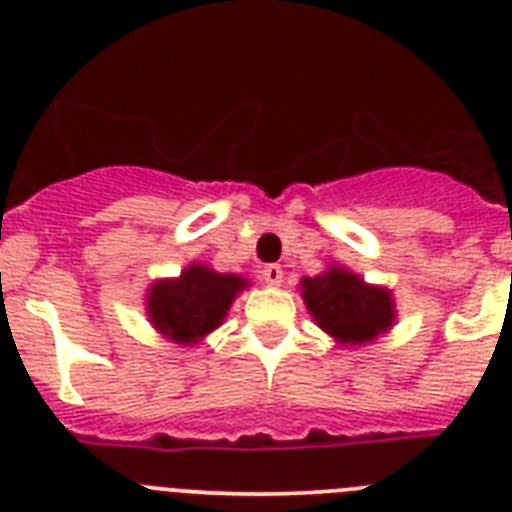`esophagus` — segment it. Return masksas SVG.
I'll list each match as a JSON object with an SVG mask.
<instances>
[{
  "instance_id": "obj_1",
  "label": "esophagus",
  "mask_w": 512,
  "mask_h": 512,
  "mask_svg": "<svg viewBox=\"0 0 512 512\" xmlns=\"http://www.w3.org/2000/svg\"><path fill=\"white\" fill-rule=\"evenodd\" d=\"M261 279H264L266 284H282L284 279V271L279 264H266L264 269H261Z\"/></svg>"
}]
</instances>
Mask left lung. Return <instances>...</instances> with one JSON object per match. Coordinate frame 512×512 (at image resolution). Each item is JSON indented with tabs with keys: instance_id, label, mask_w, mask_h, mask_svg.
I'll use <instances>...</instances> for the list:
<instances>
[{
	"instance_id": "1",
	"label": "left lung",
	"mask_w": 512,
	"mask_h": 512,
	"mask_svg": "<svg viewBox=\"0 0 512 512\" xmlns=\"http://www.w3.org/2000/svg\"><path fill=\"white\" fill-rule=\"evenodd\" d=\"M302 297L315 323L348 343L372 341L390 328L395 318L387 289L369 287L343 269L302 279Z\"/></svg>"
}]
</instances>
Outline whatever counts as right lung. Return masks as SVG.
<instances>
[{
	"label": "right lung",
	"instance_id": "obj_1",
	"mask_svg": "<svg viewBox=\"0 0 512 512\" xmlns=\"http://www.w3.org/2000/svg\"><path fill=\"white\" fill-rule=\"evenodd\" d=\"M246 287V279L235 274H217L194 264L176 282H158L148 297V312L161 333L189 343L223 323L235 292Z\"/></svg>",
	"mask_w": 512,
	"mask_h": 512
}]
</instances>
